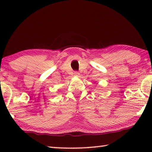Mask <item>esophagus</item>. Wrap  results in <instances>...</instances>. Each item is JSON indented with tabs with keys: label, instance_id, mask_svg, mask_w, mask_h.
<instances>
[{
	"label": "esophagus",
	"instance_id": "1",
	"mask_svg": "<svg viewBox=\"0 0 152 152\" xmlns=\"http://www.w3.org/2000/svg\"><path fill=\"white\" fill-rule=\"evenodd\" d=\"M79 72H74V75H75V76H79Z\"/></svg>",
	"mask_w": 152,
	"mask_h": 152
}]
</instances>
